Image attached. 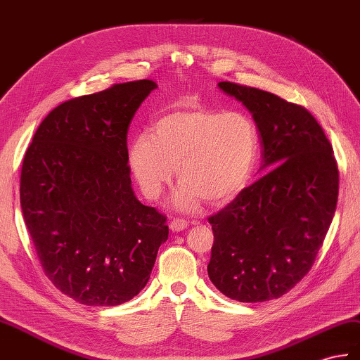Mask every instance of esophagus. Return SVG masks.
<instances>
[{"label":"esophagus","instance_id":"34e87169","mask_svg":"<svg viewBox=\"0 0 360 360\" xmlns=\"http://www.w3.org/2000/svg\"><path fill=\"white\" fill-rule=\"evenodd\" d=\"M169 227H170L172 231H182V230H186L188 227V222L184 221V219H172L170 224H169Z\"/></svg>","mask_w":360,"mask_h":360}]
</instances>
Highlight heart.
Here are the masks:
<instances>
[{"label":"heart","mask_w":360,"mask_h":360,"mask_svg":"<svg viewBox=\"0 0 360 360\" xmlns=\"http://www.w3.org/2000/svg\"><path fill=\"white\" fill-rule=\"evenodd\" d=\"M259 133L252 116L199 104L169 107L131 141L129 162L147 198H158L178 165V210L193 213L205 199L212 205L231 202L253 176Z\"/></svg>","instance_id":"heart-1"}]
</instances>
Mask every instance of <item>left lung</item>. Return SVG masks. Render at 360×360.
Listing matches in <instances>:
<instances>
[{
    "mask_svg": "<svg viewBox=\"0 0 360 360\" xmlns=\"http://www.w3.org/2000/svg\"><path fill=\"white\" fill-rule=\"evenodd\" d=\"M252 113L271 169L208 218L214 242L207 271L222 295L265 302L310 271L336 212L339 170L333 147L307 108L270 91L222 81Z\"/></svg>",
    "mask_w": 360,
    "mask_h": 360,
    "instance_id": "1",
    "label": "left lung"
}]
</instances>
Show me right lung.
<instances>
[{
	"instance_id": "obj_1",
	"label": "right lung",
	"mask_w": 360,
	"mask_h": 360,
	"mask_svg": "<svg viewBox=\"0 0 360 360\" xmlns=\"http://www.w3.org/2000/svg\"><path fill=\"white\" fill-rule=\"evenodd\" d=\"M156 87L131 81L60 104L24 156L21 208L39 262L79 304L136 296L169 238L165 216L135 196L127 165L130 122Z\"/></svg>"
}]
</instances>
